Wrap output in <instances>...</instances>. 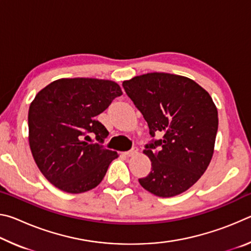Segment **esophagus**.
Instances as JSON below:
<instances>
[{
	"mask_svg": "<svg viewBox=\"0 0 251 251\" xmlns=\"http://www.w3.org/2000/svg\"><path fill=\"white\" fill-rule=\"evenodd\" d=\"M137 151H138V148L134 146V147H131L130 151H125V155H126L127 157H130V156H134V155L137 154Z\"/></svg>",
	"mask_w": 251,
	"mask_h": 251,
	"instance_id": "obj_1",
	"label": "esophagus"
}]
</instances>
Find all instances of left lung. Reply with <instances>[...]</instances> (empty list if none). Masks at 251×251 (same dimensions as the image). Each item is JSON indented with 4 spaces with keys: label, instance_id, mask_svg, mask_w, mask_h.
<instances>
[{
    "label": "left lung",
    "instance_id": "8db88e82",
    "mask_svg": "<svg viewBox=\"0 0 251 251\" xmlns=\"http://www.w3.org/2000/svg\"><path fill=\"white\" fill-rule=\"evenodd\" d=\"M123 87L152 138L144 151L151 171L139 184L159 197L186 192L206 172L214 154L218 112L210 95L193 79L168 73L136 76ZM157 134L160 140L154 138Z\"/></svg>",
    "mask_w": 251,
    "mask_h": 251
}]
</instances>
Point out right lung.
Returning <instances> with one entry per match:
<instances>
[{
    "label": "right lung",
    "mask_w": 251,
    "mask_h": 251,
    "mask_svg": "<svg viewBox=\"0 0 251 251\" xmlns=\"http://www.w3.org/2000/svg\"><path fill=\"white\" fill-rule=\"evenodd\" d=\"M123 94L120 85L96 78H62L37 93L28 109V142L37 167L63 192L79 194L103 180L117 152L96 116ZM94 134L99 143L84 141Z\"/></svg>",
    "instance_id": "1"
}]
</instances>
